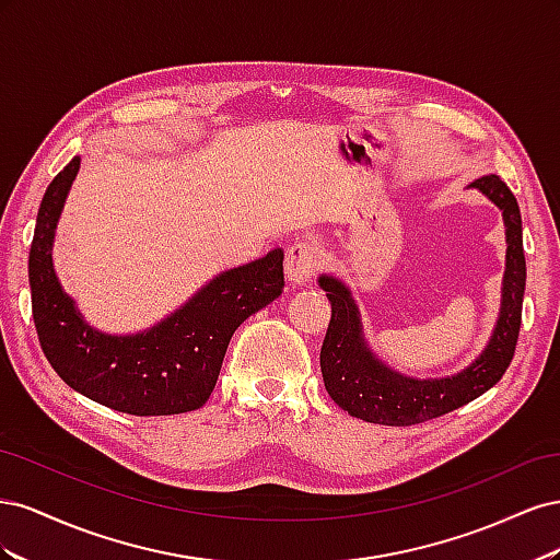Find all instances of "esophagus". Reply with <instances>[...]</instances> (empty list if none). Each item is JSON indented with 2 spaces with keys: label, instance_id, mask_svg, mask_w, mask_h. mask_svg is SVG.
Listing matches in <instances>:
<instances>
[{
  "label": "esophagus",
  "instance_id": "obj_1",
  "mask_svg": "<svg viewBox=\"0 0 560 560\" xmlns=\"http://www.w3.org/2000/svg\"><path fill=\"white\" fill-rule=\"evenodd\" d=\"M319 268V252L311 241H296L287 249V280L292 284H306Z\"/></svg>",
  "mask_w": 560,
  "mask_h": 560
}]
</instances>
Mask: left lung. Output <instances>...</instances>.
I'll return each instance as SVG.
<instances>
[{"label":"left lung","instance_id":"obj_1","mask_svg":"<svg viewBox=\"0 0 560 560\" xmlns=\"http://www.w3.org/2000/svg\"><path fill=\"white\" fill-rule=\"evenodd\" d=\"M502 210L506 226V270L502 287V313L493 338L481 358L463 374L442 381L404 378L383 366L362 341L358 308L346 287L322 276L319 287L331 303V319L322 341L319 366L329 397L354 418L378 425H418L446 416L493 387L512 364L525 292V254L521 212L514 194L498 175H483L471 182Z\"/></svg>","mask_w":560,"mask_h":560}]
</instances>
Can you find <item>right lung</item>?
<instances>
[{
	"instance_id": "add662e5",
	"label": "right lung",
	"mask_w": 560,
	"mask_h": 560,
	"mask_svg": "<svg viewBox=\"0 0 560 560\" xmlns=\"http://www.w3.org/2000/svg\"><path fill=\"white\" fill-rule=\"evenodd\" d=\"M79 156L48 184L30 245L32 319L56 374L89 399L130 416L196 411L212 395L233 331L284 290L282 249L226 270L159 327L138 336H105L83 325L62 294L50 245Z\"/></svg>"
}]
</instances>
